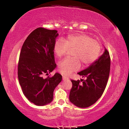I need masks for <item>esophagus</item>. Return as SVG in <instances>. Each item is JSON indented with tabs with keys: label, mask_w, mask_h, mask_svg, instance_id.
<instances>
[{
	"label": "esophagus",
	"mask_w": 129,
	"mask_h": 129,
	"mask_svg": "<svg viewBox=\"0 0 129 129\" xmlns=\"http://www.w3.org/2000/svg\"><path fill=\"white\" fill-rule=\"evenodd\" d=\"M62 80H69V78L67 77H65V76H62Z\"/></svg>",
	"instance_id": "esophagus-1"
}]
</instances>
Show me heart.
Instances as JSON below:
<instances>
[{
  "label": "heart",
  "mask_w": 129,
  "mask_h": 129,
  "mask_svg": "<svg viewBox=\"0 0 129 129\" xmlns=\"http://www.w3.org/2000/svg\"><path fill=\"white\" fill-rule=\"evenodd\" d=\"M68 49H74V57L66 58L59 62L58 70L62 75L68 76L80 68L81 63L84 66L92 64L99 58L101 46L99 41L85 34L70 35L64 39L57 40L53 46L56 57L61 58L66 54Z\"/></svg>",
  "instance_id": "heart-1"
}]
</instances>
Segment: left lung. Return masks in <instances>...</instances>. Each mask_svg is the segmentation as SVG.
<instances>
[{
  "label": "left lung",
  "instance_id": "1",
  "mask_svg": "<svg viewBox=\"0 0 129 129\" xmlns=\"http://www.w3.org/2000/svg\"><path fill=\"white\" fill-rule=\"evenodd\" d=\"M110 58L106 48L104 53L86 69L78 72L86 80H71L72 87L69 93V100L79 108L90 106L103 94L109 79ZM80 82H82L81 84Z\"/></svg>",
  "mask_w": 129,
  "mask_h": 129
}]
</instances>
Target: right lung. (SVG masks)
<instances>
[{
	"label": "right lung",
	"instance_id": "add662e5",
	"mask_svg": "<svg viewBox=\"0 0 129 129\" xmlns=\"http://www.w3.org/2000/svg\"><path fill=\"white\" fill-rule=\"evenodd\" d=\"M57 30L38 28L27 37L21 48L18 63V79L23 93L32 103L44 106L53 100V91L61 81L56 73L43 78L56 68L53 46Z\"/></svg>",
	"mask_w": 129,
	"mask_h": 129
}]
</instances>
